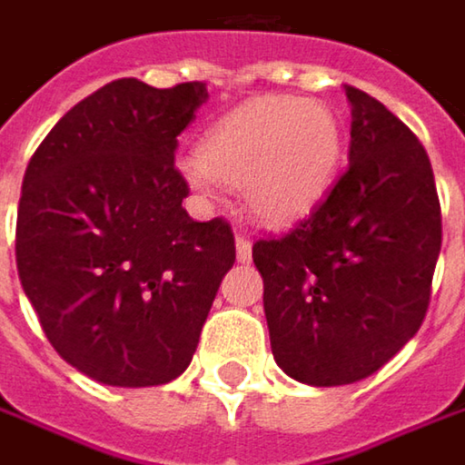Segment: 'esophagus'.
<instances>
[{
	"label": "esophagus",
	"mask_w": 465,
	"mask_h": 465,
	"mask_svg": "<svg viewBox=\"0 0 465 465\" xmlns=\"http://www.w3.org/2000/svg\"><path fill=\"white\" fill-rule=\"evenodd\" d=\"M235 251H238V262H251V241L243 235V232H238L235 235Z\"/></svg>",
	"instance_id": "1"
}]
</instances>
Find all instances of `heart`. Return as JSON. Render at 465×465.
<instances>
[{"label": "heart", "mask_w": 465, "mask_h": 465, "mask_svg": "<svg viewBox=\"0 0 465 465\" xmlns=\"http://www.w3.org/2000/svg\"><path fill=\"white\" fill-rule=\"evenodd\" d=\"M341 155V121L328 105L259 97L214 121L201 140V155L183 158L180 172L206 198L222 183L243 187L251 214L267 224H288L322 201Z\"/></svg>", "instance_id": "1"}]
</instances>
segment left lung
<instances>
[{"instance_id":"left-lung-1","label":"left lung","mask_w":465,"mask_h":465,"mask_svg":"<svg viewBox=\"0 0 465 465\" xmlns=\"http://www.w3.org/2000/svg\"><path fill=\"white\" fill-rule=\"evenodd\" d=\"M344 89L347 172L291 232L253 243L272 357L310 386L368 379L413 339L442 249L423 145L376 97Z\"/></svg>"}]
</instances>
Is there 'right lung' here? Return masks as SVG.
<instances>
[{
  "label": "right lung",
  "mask_w": 465,
  "mask_h": 465,
  "mask_svg": "<svg viewBox=\"0 0 465 465\" xmlns=\"http://www.w3.org/2000/svg\"><path fill=\"white\" fill-rule=\"evenodd\" d=\"M206 84L118 79L84 97L28 161L17 206L23 291L54 351L108 386L184 373L235 264L224 219L193 222L177 137Z\"/></svg>",
  "instance_id": "right-lung-1"
}]
</instances>
